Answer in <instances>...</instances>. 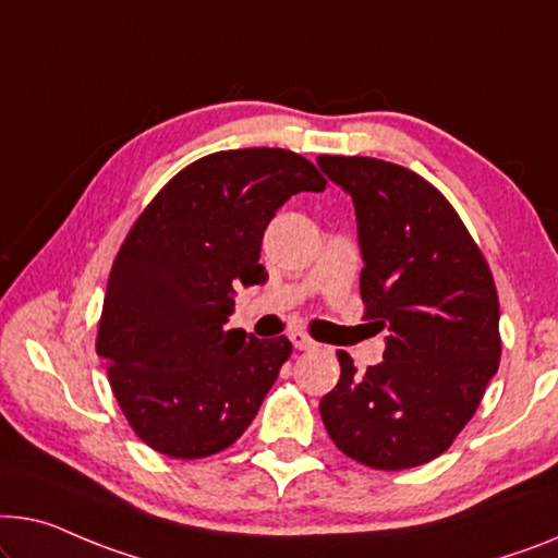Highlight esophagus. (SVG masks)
<instances>
[{"label": "esophagus", "instance_id": "1", "mask_svg": "<svg viewBox=\"0 0 558 558\" xmlns=\"http://www.w3.org/2000/svg\"><path fill=\"white\" fill-rule=\"evenodd\" d=\"M290 343H293V345L298 348V351H311V348L318 345L313 338H307L303 330H293V332H290Z\"/></svg>", "mask_w": 558, "mask_h": 558}]
</instances>
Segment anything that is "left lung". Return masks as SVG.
Segmentation results:
<instances>
[{"label": "left lung", "mask_w": 558, "mask_h": 558, "mask_svg": "<svg viewBox=\"0 0 558 558\" xmlns=\"http://www.w3.org/2000/svg\"><path fill=\"white\" fill-rule=\"evenodd\" d=\"M353 197L365 318L388 328L384 361L340 380L320 415L340 451L380 471L434 461L476 413L501 359L492 270L451 203L401 165L320 155Z\"/></svg>", "instance_id": "obj_1"}]
</instances>
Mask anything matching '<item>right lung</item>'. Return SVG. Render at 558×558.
I'll list each match as a JSON object with an SVG mask.
<instances>
[{
	"mask_svg": "<svg viewBox=\"0 0 558 558\" xmlns=\"http://www.w3.org/2000/svg\"><path fill=\"white\" fill-rule=\"evenodd\" d=\"M323 190L290 149H226L174 174L132 226L107 280L97 355L149 448L205 459L251 426L293 345L228 330L235 288L268 280L260 245L282 203Z\"/></svg>",
	"mask_w": 558,
	"mask_h": 558,
	"instance_id": "obj_1",
	"label": "right lung"
}]
</instances>
